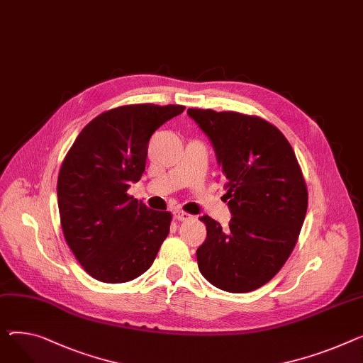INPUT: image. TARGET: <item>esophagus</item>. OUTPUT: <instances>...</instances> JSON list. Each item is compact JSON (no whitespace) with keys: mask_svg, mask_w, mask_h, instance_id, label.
Wrapping results in <instances>:
<instances>
[{"mask_svg":"<svg viewBox=\"0 0 363 363\" xmlns=\"http://www.w3.org/2000/svg\"><path fill=\"white\" fill-rule=\"evenodd\" d=\"M191 217H192L191 214H188V213H185V211H182V210H175V211H174V219L178 220V222L189 220Z\"/></svg>","mask_w":363,"mask_h":363,"instance_id":"34e87169","label":"esophagus"}]
</instances>
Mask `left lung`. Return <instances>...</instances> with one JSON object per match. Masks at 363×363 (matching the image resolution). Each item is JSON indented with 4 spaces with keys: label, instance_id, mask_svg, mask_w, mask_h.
<instances>
[{
    "label": "left lung",
    "instance_id": "8db88e82",
    "mask_svg": "<svg viewBox=\"0 0 363 363\" xmlns=\"http://www.w3.org/2000/svg\"><path fill=\"white\" fill-rule=\"evenodd\" d=\"M222 167L229 228L203 216L201 274L216 287L247 294L270 281L291 257L305 220L308 189L291 143L257 115L189 108Z\"/></svg>",
    "mask_w": 363,
    "mask_h": 363
}]
</instances>
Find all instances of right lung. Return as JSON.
Segmentation results:
<instances>
[{
	"instance_id": "obj_1",
	"label": "right lung",
	"mask_w": 363,
	"mask_h": 363,
	"mask_svg": "<svg viewBox=\"0 0 363 363\" xmlns=\"http://www.w3.org/2000/svg\"><path fill=\"white\" fill-rule=\"evenodd\" d=\"M182 105L109 109L82 130L60 169L64 238L83 269L104 283H125L150 269L172 222L128 194L146 169L152 134Z\"/></svg>"
}]
</instances>
